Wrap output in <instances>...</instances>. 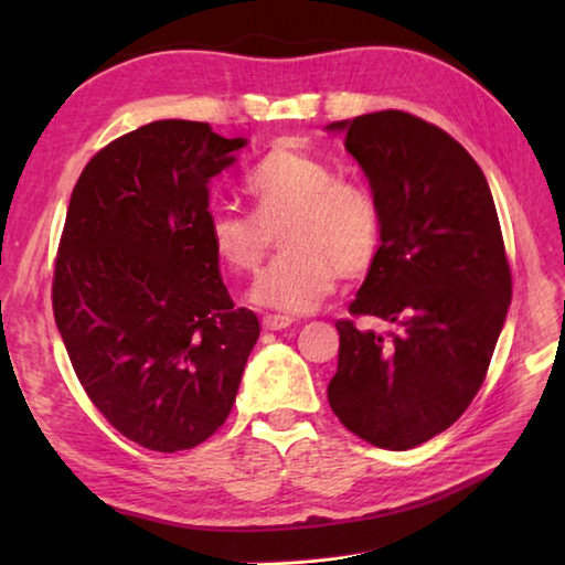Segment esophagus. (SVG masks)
<instances>
[{
	"label": "esophagus",
	"instance_id": "34e87169",
	"mask_svg": "<svg viewBox=\"0 0 565 565\" xmlns=\"http://www.w3.org/2000/svg\"><path fill=\"white\" fill-rule=\"evenodd\" d=\"M291 322L294 320L289 316H264L262 318V328L276 332V330H286V328L291 326Z\"/></svg>",
	"mask_w": 565,
	"mask_h": 565
}]
</instances>
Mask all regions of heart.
I'll return each mask as SVG.
<instances>
[{"instance_id": "heart-1", "label": "heart", "mask_w": 565, "mask_h": 565, "mask_svg": "<svg viewBox=\"0 0 565 565\" xmlns=\"http://www.w3.org/2000/svg\"><path fill=\"white\" fill-rule=\"evenodd\" d=\"M245 194L255 213L213 206L211 245L227 267L255 271L281 234L284 255L252 284L249 298L279 313H310L338 289L340 274L356 279L374 264L383 223L376 196L362 182L340 179L330 160L279 142L249 167Z\"/></svg>"}]
</instances>
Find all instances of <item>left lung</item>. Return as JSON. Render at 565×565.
Wrapping results in <instances>:
<instances>
[{
    "label": "left lung",
    "instance_id": "obj_1",
    "mask_svg": "<svg viewBox=\"0 0 565 565\" xmlns=\"http://www.w3.org/2000/svg\"><path fill=\"white\" fill-rule=\"evenodd\" d=\"M381 209V247L350 306L395 330L340 320L328 401L340 423L405 451L451 427L481 388L512 301L486 174L441 128L405 111L328 126Z\"/></svg>",
    "mask_w": 565,
    "mask_h": 565
}]
</instances>
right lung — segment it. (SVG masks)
<instances>
[{
  "instance_id": "1",
  "label": "right lung",
  "mask_w": 565,
  "mask_h": 565,
  "mask_svg": "<svg viewBox=\"0 0 565 565\" xmlns=\"http://www.w3.org/2000/svg\"><path fill=\"white\" fill-rule=\"evenodd\" d=\"M247 138L167 118L94 154L72 191L53 313L79 383L130 441L182 451L231 415L259 320L211 245L209 184Z\"/></svg>"
}]
</instances>
